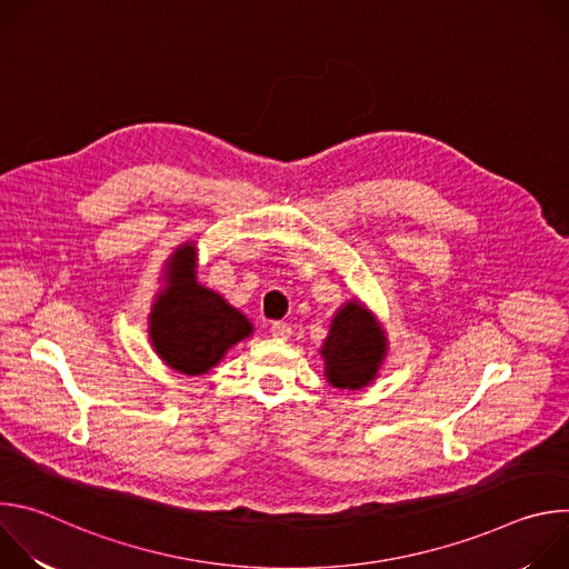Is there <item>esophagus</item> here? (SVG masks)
I'll return each mask as SVG.
<instances>
[{
	"label": "esophagus",
	"mask_w": 569,
	"mask_h": 569,
	"mask_svg": "<svg viewBox=\"0 0 569 569\" xmlns=\"http://www.w3.org/2000/svg\"><path fill=\"white\" fill-rule=\"evenodd\" d=\"M270 333L277 340H288L292 336V329H290V323H286V321H274L272 327H270Z\"/></svg>",
	"instance_id": "esophagus-1"
}]
</instances>
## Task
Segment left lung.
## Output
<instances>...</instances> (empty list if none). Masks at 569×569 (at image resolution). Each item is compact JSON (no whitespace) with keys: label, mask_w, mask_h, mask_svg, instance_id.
I'll use <instances>...</instances> for the list:
<instances>
[{"label":"left lung","mask_w":569,"mask_h":569,"mask_svg":"<svg viewBox=\"0 0 569 569\" xmlns=\"http://www.w3.org/2000/svg\"><path fill=\"white\" fill-rule=\"evenodd\" d=\"M389 340L378 317L358 299L345 301L331 319L329 336L319 347L323 378L336 389L369 387L387 360Z\"/></svg>","instance_id":"1"}]
</instances>
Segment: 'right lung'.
<instances>
[{
  "label": "right lung",
  "mask_w": 569,
  "mask_h": 569,
  "mask_svg": "<svg viewBox=\"0 0 569 569\" xmlns=\"http://www.w3.org/2000/svg\"><path fill=\"white\" fill-rule=\"evenodd\" d=\"M198 248L187 240L167 259L161 288L148 312V340L157 358L184 376H204L254 323L222 295L198 281Z\"/></svg>",
  "instance_id": "add662e5"
}]
</instances>
